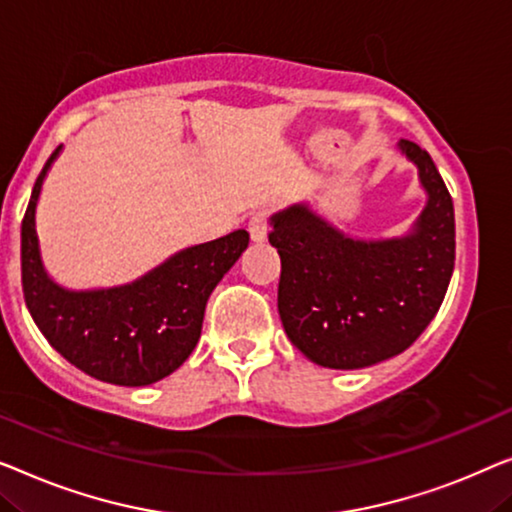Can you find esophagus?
Masks as SVG:
<instances>
[{
	"label": "esophagus",
	"instance_id": "34e87169",
	"mask_svg": "<svg viewBox=\"0 0 512 512\" xmlns=\"http://www.w3.org/2000/svg\"><path fill=\"white\" fill-rule=\"evenodd\" d=\"M248 232H250V239L255 243H262L266 239V234H269V211H255L250 215L248 220Z\"/></svg>",
	"mask_w": 512,
	"mask_h": 512
}]
</instances>
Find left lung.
Masks as SVG:
<instances>
[{
    "instance_id": "1",
    "label": "left lung",
    "mask_w": 512,
    "mask_h": 512,
    "mask_svg": "<svg viewBox=\"0 0 512 512\" xmlns=\"http://www.w3.org/2000/svg\"><path fill=\"white\" fill-rule=\"evenodd\" d=\"M399 150L417 164L429 197L408 236L355 241L304 204L271 218L285 334L327 369H364L399 355L427 329L448 292L455 269L452 197L427 150L408 139Z\"/></svg>"
}]
</instances>
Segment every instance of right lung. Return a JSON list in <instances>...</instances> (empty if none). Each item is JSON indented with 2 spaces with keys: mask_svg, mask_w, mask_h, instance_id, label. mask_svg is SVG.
<instances>
[{
  "mask_svg": "<svg viewBox=\"0 0 512 512\" xmlns=\"http://www.w3.org/2000/svg\"><path fill=\"white\" fill-rule=\"evenodd\" d=\"M34 183L20 229V269L27 311L46 341L88 376L141 387L167 378L197 345L206 301L248 248L246 229L185 248L146 276L111 290L71 292L48 278L34 213L50 164Z\"/></svg>",
  "mask_w": 512,
  "mask_h": 512,
  "instance_id": "obj_1",
  "label": "right lung"
}]
</instances>
